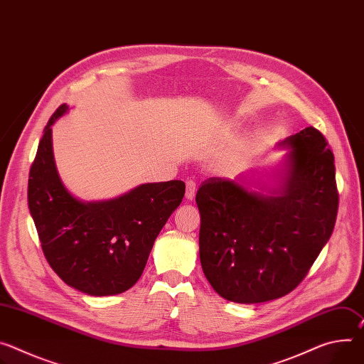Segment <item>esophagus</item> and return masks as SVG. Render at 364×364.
Returning a JSON list of instances; mask_svg holds the SVG:
<instances>
[{"label":"esophagus","mask_w":364,"mask_h":364,"mask_svg":"<svg viewBox=\"0 0 364 364\" xmlns=\"http://www.w3.org/2000/svg\"><path fill=\"white\" fill-rule=\"evenodd\" d=\"M194 196H196V183L193 180H188L186 183V199L193 200Z\"/></svg>","instance_id":"1"}]
</instances>
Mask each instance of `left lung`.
Listing matches in <instances>:
<instances>
[{
    "instance_id": "obj_1",
    "label": "left lung",
    "mask_w": 364,
    "mask_h": 364,
    "mask_svg": "<svg viewBox=\"0 0 364 364\" xmlns=\"http://www.w3.org/2000/svg\"><path fill=\"white\" fill-rule=\"evenodd\" d=\"M286 148L274 186L252 191L244 176L200 186L199 252L203 273L223 299L261 304L299 284L333 234L338 210L334 155L309 126Z\"/></svg>"
}]
</instances>
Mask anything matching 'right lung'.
<instances>
[{
  "label": "right lung",
  "instance_id": "1",
  "mask_svg": "<svg viewBox=\"0 0 364 364\" xmlns=\"http://www.w3.org/2000/svg\"><path fill=\"white\" fill-rule=\"evenodd\" d=\"M68 112L62 105L49 119L28 174V209L43 254L68 286L90 296H110L134 286L154 242L180 206V180L141 184L102 202H82L63 186L53 158L52 126Z\"/></svg>",
  "mask_w": 364,
  "mask_h": 364
}]
</instances>
